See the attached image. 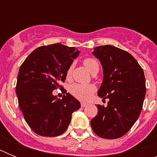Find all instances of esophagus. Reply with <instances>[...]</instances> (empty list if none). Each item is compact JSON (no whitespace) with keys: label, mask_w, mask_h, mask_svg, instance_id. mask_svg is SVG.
Wrapping results in <instances>:
<instances>
[{"label":"esophagus","mask_w":157,"mask_h":157,"mask_svg":"<svg viewBox=\"0 0 157 157\" xmlns=\"http://www.w3.org/2000/svg\"><path fill=\"white\" fill-rule=\"evenodd\" d=\"M81 106L82 107V108H84V107H86L87 106V104L86 103H84V102H82V103H81Z\"/></svg>","instance_id":"34e87169"}]
</instances>
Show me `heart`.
<instances>
[{
    "label": "heart",
    "mask_w": 157,
    "mask_h": 157,
    "mask_svg": "<svg viewBox=\"0 0 157 157\" xmlns=\"http://www.w3.org/2000/svg\"><path fill=\"white\" fill-rule=\"evenodd\" d=\"M83 63H84L86 67L90 71V73L97 67H99L98 62L96 61L94 59H92V58H87V59H86L83 61ZM71 71L72 67H70L67 72V76L68 78L71 76ZM95 90L96 88L94 85H90H90H85V84L75 83V84H72L71 86L69 91L77 99L80 100V101H86L90 99L91 96L94 93Z\"/></svg>",
    "instance_id": "heart-1"
}]
</instances>
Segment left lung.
I'll return each mask as SVG.
<instances>
[{"label": "left lung", "instance_id": "8db88e82", "mask_svg": "<svg viewBox=\"0 0 157 157\" xmlns=\"http://www.w3.org/2000/svg\"><path fill=\"white\" fill-rule=\"evenodd\" d=\"M103 68L98 95L109 98L106 107L97 105L91 120L93 130L101 138H119L129 131L141 114L145 92L143 69L132 55L113 45L95 47L92 52Z\"/></svg>", "mask_w": 157, "mask_h": 157}]
</instances>
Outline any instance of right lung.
<instances>
[{"label":"right lung","instance_id":"add662e5","mask_svg":"<svg viewBox=\"0 0 157 157\" xmlns=\"http://www.w3.org/2000/svg\"><path fill=\"white\" fill-rule=\"evenodd\" d=\"M75 47L59 43L36 48L19 67L16 92L19 109L29 127L44 137H56L68 127L80 102L67 93L62 99L52 91L66 79L67 72L79 55ZM63 88V87H62Z\"/></svg>","mask_w":157,"mask_h":157}]
</instances>
